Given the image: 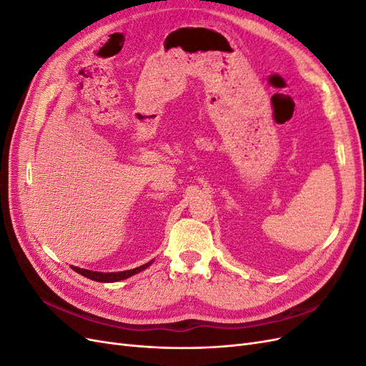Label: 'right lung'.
<instances>
[{"mask_svg": "<svg viewBox=\"0 0 366 366\" xmlns=\"http://www.w3.org/2000/svg\"><path fill=\"white\" fill-rule=\"evenodd\" d=\"M152 261L147 262L140 265V267L137 269H132V270H127V272H117V273H101V272H92V270H85V269H77V267H71L74 272H77L79 274L85 276V278L88 280H93V281H97V282H117V281H122V280H127L129 278L131 274L134 273H139L140 270H145L148 265H151Z\"/></svg>", "mask_w": 366, "mask_h": 366, "instance_id": "add662e5", "label": "right lung"}]
</instances>
